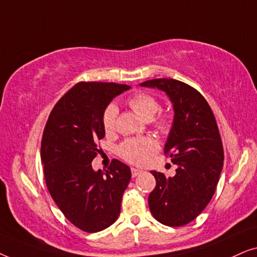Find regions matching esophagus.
Returning a JSON list of instances; mask_svg holds the SVG:
<instances>
[{
    "label": "esophagus",
    "mask_w": 257,
    "mask_h": 257,
    "mask_svg": "<svg viewBox=\"0 0 257 257\" xmlns=\"http://www.w3.org/2000/svg\"><path fill=\"white\" fill-rule=\"evenodd\" d=\"M131 172H132V177L135 178V177H137V175H139L140 173H142L143 170H139V168H135V167H132Z\"/></svg>",
    "instance_id": "obj_1"
}]
</instances>
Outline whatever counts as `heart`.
Here are the masks:
<instances>
[{
    "label": "heart",
    "instance_id": "b5f03b06",
    "mask_svg": "<svg viewBox=\"0 0 257 257\" xmlns=\"http://www.w3.org/2000/svg\"><path fill=\"white\" fill-rule=\"evenodd\" d=\"M128 105L133 111L144 120H151L159 111L160 104L156 97L149 93H137L128 100ZM118 107L114 104L108 105L103 114V127L106 133H112L115 128ZM160 131H166L170 126V119L167 115H161L156 122ZM158 149L156 140L151 137L128 139L119 147V154L122 159L131 164L140 165L145 163L147 158Z\"/></svg>",
    "mask_w": 257,
    "mask_h": 257
}]
</instances>
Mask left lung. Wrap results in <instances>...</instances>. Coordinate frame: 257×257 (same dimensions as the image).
Here are the masks:
<instances>
[{"label": "left lung", "mask_w": 257, "mask_h": 257, "mask_svg": "<svg viewBox=\"0 0 257 257\" xmlns=\"http://www.w3.org/2000/svg\"><path fill=\"white\" fill-rule=\"evenodd\" d=\"M140 86L164 91L174 117L164 152L177 165L175 175L152 171L156 188L149 196L154 219L170 227L185 226L212 200L223 166V147L215 117L202 94L172 78L146 80Z\"/></svg>", "instance_id": "left-lung-1"}]
</instances>
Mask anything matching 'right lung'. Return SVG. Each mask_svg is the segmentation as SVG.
<instances>
[{
    "instance_id": "right-lung-1",
    "label": "right lung",
    "mask_w": 257,
    "mask_h": 257,
    "mask_svg": "<svg viewBox=\"0 0 257 257\" xmlns=\"http://www.w3.org/2000/svg\"><path fill=\"white\" fill-rule=\"evenodd\" d=\"M128 85L78 83L52 108L41 145V161L49 193L70 222L87 233L110 227L120 214L131 170L117 159L106 171H94L92 160L105 137L103 114Z\"/></svg>"
}]
</instances>
